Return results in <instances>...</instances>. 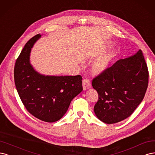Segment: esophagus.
Here are the masks:
<instances>
[{
	"label": "esophagus",
	"instance_id": "34e87169",
	"mask_svg": "<svg viewBox=\"0 0 155 155\" xmlns=\"http://www.w3.org/2000/svg\"><path fill=\"white\" fill-rule=\"evenodd\" d=\"M82 86L84 90H86V89L90 88L91 87V84L90 83V81H89V80L87 78H84L82 81Z\"/></svg>",
	"mask_w": 155,
	"mask_h": 155
}]
</instances>
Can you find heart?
Listing matches in <instances>:
<instances>
[{
  "label": "heart",
  "mask_w": 155,
  "mask_h": 155,
  "mask_svg": "<svg viewBox=\"0 0 155 155\" xmlns=\"http://www.w3.org/2000/svg\"><path fill=\"white\" fill-rule=\"evenodd\" d=\"M112 55L110 54H105V55L98 58L93 64V68L97 72L102 71L106 69L111 62Z\"/></svg>",
  "instance_id": "b5f03b06"
}]
</instances>
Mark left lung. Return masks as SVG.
<instances>
[{
    "instance_id": "1",
    "label": "left lung",
    "mask_w": 155,
    "mask_h": 155,
    "mask_svg": "<svg viewBox=\"0 0 155 155\" xmlns=\"http://www.w3.org/2000/svg\"><path fill=\"white\" fill-rule=\"evenodd\" d=\"M148 82V68L142 50L104 69L92 81L98 94L94 107L97 118L111 124L129 117L142 101Z\"/></svg>"
}]
</instances>
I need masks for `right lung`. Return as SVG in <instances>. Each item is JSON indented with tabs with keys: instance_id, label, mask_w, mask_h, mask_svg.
<instances>
[{
	"instance_id": "obj_1",
	"label": "right lung",
	"mask_w": 155,
	"mask_h": 155,
	"mask_svg": "<svg viewBox=\"0 0 155 155\" xmlns=\"http://www.w3.org/2000/svg\"><path fill=\"white\" fill-rule=\"evenodd\" d=\"M38 34L25 44L14 68V79L24 107L33 116L46 122H57L68 111L72 100L82 91V77L44 76L29 62Z\"/></svg>"
}]
</instances>
